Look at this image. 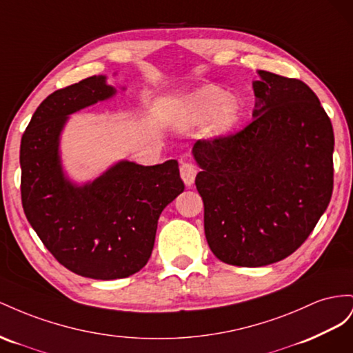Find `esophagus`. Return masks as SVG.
I'll list each match as a JSON object with an SVG mask.
<instances>
[{
	"label": "esophagus",
	"instance_id": "obj_1",
	"mask_svg": "<svg viewBox=\"0 0 353 353\" xmlns=\"http://www.w3.org/2000/svg\"><path fill=\"white\" fill-rule=\"evenodd\" d=\"M180 176H182L183 182L186 186H190L194 183L195 176H196V168L194 167V164L190 163H183L180 165Z\"/></svg>",
	"mask_w": 353,
	"mask_h": 353
}]
</instances>
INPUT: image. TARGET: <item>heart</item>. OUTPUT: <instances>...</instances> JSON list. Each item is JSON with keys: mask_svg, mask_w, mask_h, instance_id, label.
<instances>
[{"mask_svg": "<svg viewBox=\"0 0 353 353\" xmlns=\"http://www.w3.org/2000/svg\"><path fill=\"white\" fill-rule=\"evenodd\" d=\"M226 93L223 90L208 85L198 90L195 94L190 96L185 103V119L188 123H198L207 118L211 112L217 108L216 113L213 114L208 124V133L211 136H223L230 128H232L241 114V106L238 100L235 99H225Z\"/></svg>", "mask_w": 353, "mask_h": 353, "instance_id": "b5f03b06", "label": "heart"}]
</instances>
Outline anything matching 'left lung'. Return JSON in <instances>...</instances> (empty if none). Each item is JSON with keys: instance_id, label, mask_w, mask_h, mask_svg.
<instances>
[{"instance_id": "obj_1", "label": "left lung", "mask_w": 353, "mask_h": 353, "mask_svg": "<svg viewBox=\"0 0 353 353\" xmlns=\"http://www.w3.org/2000/svg\"><path fill=\"white\" fill-rule=\"evenodd\" d=\"M254 119L236 133L201 139L195 185L214 256L266 266L293 254L327 210L334 183V133L300 79L260 70Z\"/></svg>"}]
</instances>
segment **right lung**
Wrapping results in <instances>:
<instances>
[{
    "label": "right lung",
    "instance_id": "1",
    "mask_svg": "<svg viewBox=\"0 0 353 353\" xmlns=\"http://www.w3.org/2000/svg\"><path fill=\"white\" fill-rule=\"evenodd\" d=\"M115 93L105 77L56 90L32 115L20 142V194L46 248L77 275L127 278L152 253L161 211L185 185L177 161L143 167L123 161L93 183L74 186L57 154L66 117Z\"/></svg>",
    "mask_w": 353,
    "mask_h": 353
}]
</instances>
